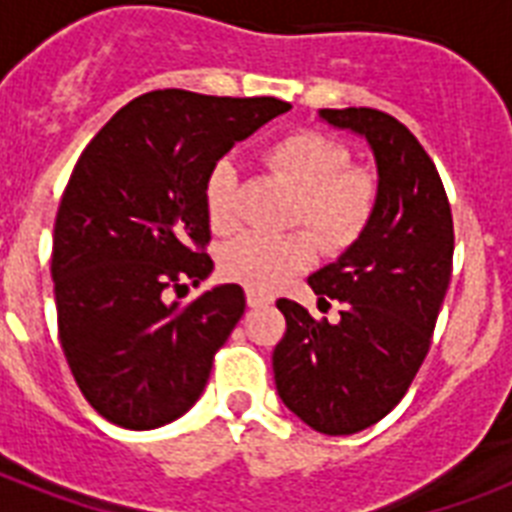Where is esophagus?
<instances>
[{
	"label": "esophagus",
	"mask_w": 512,
	"mask_h": 512,
	"mask_svg": "<svg viewBox=\"0 0 512 512\" xmlns=\"http://www.w3.org/2000/svg\"><path fill=\"white\" fill-rule=\"evenodd\" d=\"M247 305L249 308H263V305H271V297L255 292V289H247Z\"/></svg>",
	"instance_id": "esophagus-1"
}]
</instances>
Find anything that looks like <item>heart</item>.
<instances>
[{
  "label": "heart",
  "instance_id": "1",
  "mask_svg": "<svg viewBox=\"0 0 512 512\" xmlns=\"http://www.w3.org/2000/svg\"><path fill=\"white\" fill-rule=\"evenodd\" d=\"M268 170L295 191L292 223H305L327 249H342L361 236L377 207V180L372 172L348 167V148L321 132L297 130L265 148ZM236 170L217 162L204 183V207L212 231L236 225L233 209ZM313 257V239L305 231L284 236L241 233L225 244L220 273L255 292H271L292 273L303 271Z\"/></svg>",
  "mask_w": 512,
  "mask_h": 512
}]
</instances>
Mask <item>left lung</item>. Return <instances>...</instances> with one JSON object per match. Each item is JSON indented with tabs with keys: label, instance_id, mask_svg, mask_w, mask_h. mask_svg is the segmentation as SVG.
Segmentation results:
<instances>
[{
	"label": "left lung",
	"instance_id": "obj_1",
	"mask_svg": "<svg viewBox=\"0 0 512 512\" xmlns=\"http://www.w3.org/2000/svg\"><path fill=\"white\" fill-rule=\"evenodd\" d=\"M337 130L369 143L377 207L361 236L308 279L340 321H316L281 297L287 332L273 350L276 390L289 412L327 436L380 422L428 356L452 279L454 225L436 164L412 132L377 108H321Z\"/></svg>",
	"mask_w": 512,
	"mask_h": 512
}]
</instances>
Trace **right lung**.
Instances as JSON below:
<instances>
[{
    "label": "right lung",
    "mask_w": 512,
    "mask_h": 512,
    "mask_svg": "<svg viewBox=\"0 0 512 512\" xmlns=\"http://www.w3.org/2000/svg\"><path fill=\"white\" fill-rule=\"evenodd\" d=\"M276 98L156 90L116 111L84 148L52 233L58 335L100 417L151 430L183 417L244 316L239 284L193 303L170 289L207 279L204 183L239 140L287 114Z\"/></svg>",
    "instance_id": "right-lung-1"
}]
</instances>
